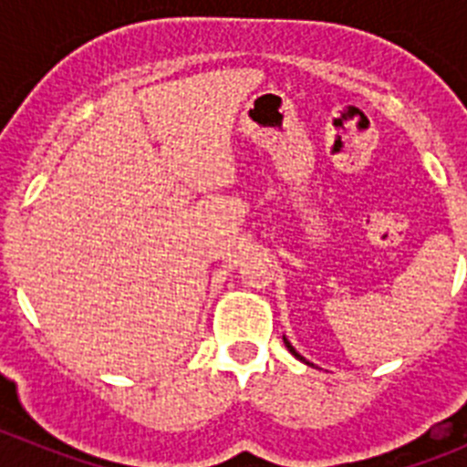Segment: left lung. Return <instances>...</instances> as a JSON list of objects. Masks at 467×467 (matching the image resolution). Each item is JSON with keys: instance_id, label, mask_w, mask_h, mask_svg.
<instances>
[{"instance_id": "obj_1", "label": "left lung", "mask_w": 467, "mask_h": 467, "mask_svg": "<svg viewBox=\"0 0 467 467\" xmlns=\"http://www.w3.org/2000/svg\"><path fill=\"white\" fill-rule=\"evenodd\" d=\"M283 341H285V346H287V350H290V353H292V356H295V358H296V360H301V362H306V365H311V362H308V360H306V358H304V356H299V353H296V350H295V346H292V344H290V341L285 339V337H283Z\"/></svg>"}]
</instances>
